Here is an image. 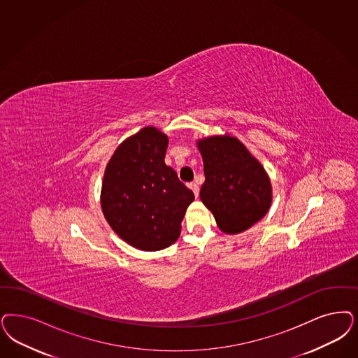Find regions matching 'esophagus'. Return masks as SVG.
I'll return each instance as SVG.
<instances>
[{
  "label": "esophagus",
  "instance_id": "1",
  "mask_svg": "<svg viewBox=\"0 0 358 358\" xmlns=\"http://www.w3.org/2000/svg\"><path fill=\"white\" fill-rule=\"evenodd\" d=\"M189 187L193 190L194 196L198 197V194H199V186H198L197 182H192V184H189Z\"/></svg>",
  "mask_w": 358,
  "mask_h": 358
}]
</instances>
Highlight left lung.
Returning <instances> with one entry per match:
<instances>
[{"label":"left lung","mask_w":358,"mask_h":358,"mask_svg":"<svg viewBox=\"0 0 358 358\" xmlns=\"http://www.w3.org/2000/svg\"><path fill=\"white\" fill-rule=\"evenodd\" d=\"M205 182L199 197L226 234H238L260 221L272 202L271 181L259 161L231 136L197 141Z\"/></svg>","instance_id":"left-lung-1"}]
</instances>
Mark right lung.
I'll list each match as a JSON object with an SVG mask.
<instances>
[{
  "label": "right lung",
  "instance_id": "right-lung-1",
  "mask_svg": "<svg viewBox=\"0 0 358 358\" xmlns=\"http://www.w3.org/2000/svg\"><path fill=\"white\" fill-rule=\"evenodd\" d=\"M168 136L145 127L117 147L101 184V210L128 245L159 251L173 245L194 194L165 164Z\"/></svg>",
  "mask_w": 358,
  "mask_h": 358
}]
</instances>
